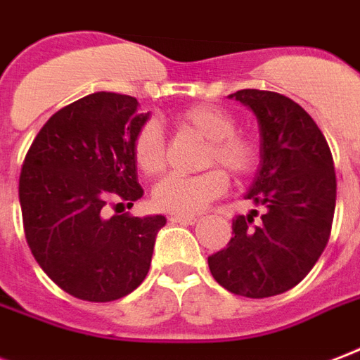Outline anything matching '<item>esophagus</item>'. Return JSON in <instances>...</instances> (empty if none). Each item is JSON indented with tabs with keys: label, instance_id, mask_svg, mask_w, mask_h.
<instances>
[{
	"label": "esophagus",
	"instance_id": "obj_1",
	"mask_svg": "<svg viewBox=\"0 0 360 360\" xmlns=\"http://www.w3.org/2000/svg\"><path fill=\"white\" fill-rule=\"evenodd\" d=\"M198 221L194 215H172L169 217V223H179V224H194Z\"/></svg>",
	"mask_w": 360,
	"mask_h": 360
}]
</instances>
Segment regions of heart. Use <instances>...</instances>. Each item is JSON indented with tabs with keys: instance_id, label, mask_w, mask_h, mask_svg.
<instances>
[{
	"instance_id": "obj_1",
	"label": "heart",
	"mask_w": 360,
	"mask_h": 360,
	"mask_svg": "<svg viewBox=\"0 0 360 360\" xmlns=\"http://www.w3.org/2000/svg\"><path fill=\"white\" fill-rule=\"evenodd\" d=\"M177 122L185 130L207 141L204 168L221 166L241 179L253 174L259 164V145L253 137L236 131V119L219 105L198 103L183 109ZM131 155L145 175H158L166 166V141L158 120H147L131 139ZM229 179L221 169H207L198 175H166L153 188V205L172 215H194L223 196Z\"/></svg>"
}]
</instances>
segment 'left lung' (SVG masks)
<instances>
[{"instance_id": "1", "label": "left lung", "mask_w": 360, "mask_h": 360, "mask_svg": "<svg viewBox=\"0 0 360 360\" xmlns=\"http://www.w3.org/2000/svg\"><path fill=\"white\" fill-rule=\"evenodd\" d=\"M229 98L255 113L260 166L245 198L264 207L232 221L223 251L207 257L211 276L234 295L268 298L292 289L319 260L336 207V174L328 143L296 101L270 90H238Z\"/></svg>"}]
</instances>
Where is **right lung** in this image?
I'll return each mask as SVG.
<instances>
[{
    "label": "right lung",
    "mask_w": 360,
    "mask_h": 360,
    "mask_svg": "<svg viewBox=\"0 0 360 360\" xmlns=\"http://www.w3.org/2000/svg\"><path fill=\"white\" fill-rule=\"evenodd\" d=\"M147 120L131 96L89 94L52 115L24 158L18 198L27 245L75 298L119 300L149 271L166 217L107 219L103 211L111 198L131 207L143 196L131 139Z\"/></svg>",
    "instance_id": "add662e5"
}]
</instances>
